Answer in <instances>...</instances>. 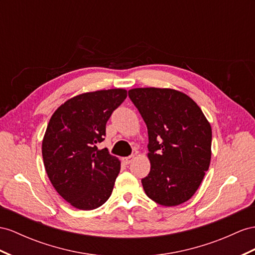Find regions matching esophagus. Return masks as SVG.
I'll return each mask as SVG.
<instances>
[{"mask_svg":"<svg viewBox=\"0 0 255 255\" xmlns=\"http://www.w3.org/2000/svg\"><path fill=\"white\" fill-rule=\"evenodd\" d=\"M133 158H134V156H133V155H130V156H128V157H124V158H123V161L125 162L126 165H129L130 162H131V161L133 160Z\"/></svg>","mask_w":255,"mask_h":255,"instance_id":"obj_1","label":"esophagus"}]
</instances>
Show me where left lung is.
I'll return each mask as SVG.
<instances>
[{"label": "left lung", "instance_id": "8db88e82", "mask_svg": "<svg viewBox=\"0 0 255 255\" xmlns=\"http://www.w3.org/2000/svg\"><path fill=\"white\" fill-rule=\"evenodd\" d=\"M128 96L147 127L151 170L141 180L145 194L161 206L183 204L198 190L210 165V124L181 91L134 88Z\"/></svg>", "mask_w": 255, "mask_h": 255}]
</instances>
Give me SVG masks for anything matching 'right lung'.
Segmentation results:
<instances>
[{
    "label": "right lung",
    "instance_id": "obj_1",
    "mask_svg": "<svg viewBox=\"0 0 255 255\" xmlns=\"http://www.w3.org/2000/svg\"><path fill=\"white\" fill-rule=\"evenodd\" d=\"M126 97L121 88L78 95L61 104L48 123L42 143L45 170L58 194L81 210H94L112 194L121 161L97 144Z\"/></svg>",
    "mask_w": 255,
    "mask_h": 255
}]
</instances>
